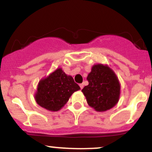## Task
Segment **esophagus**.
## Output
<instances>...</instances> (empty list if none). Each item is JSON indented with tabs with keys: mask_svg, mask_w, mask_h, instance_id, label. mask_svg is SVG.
Listing matches in <instances>:
<instances>
[{
	"mask_svg": "<svg viewBox=\"0 0 152 152\" xmlns=\"http://www.w3.org/2000/svg\"><path fill=\"white\" fill-rule=\"evenodd\" d=\"M79 86H80V88H81V89H82V88H83V83H80Z\"/></svg>",
	"mask_w": 152,
	"mask_h": 152,
	"instance_id": "34e87169",
	"label": "esophagus"
}]
</instances>
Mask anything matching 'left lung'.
I'll return each mask as SVG.
<instances>
[{"instance_id": "left-lung-1", "label": "left lung", "mask_w": 152, "mask_h": 152, "mask_svg": "<svg viewBox=\"0 0 152 152\" xmlns=\"http://www.w3.org/2000/svg\"><path fill=\"white\" fill-rule=\"evenodd\" d=\"M88 85L82 89L88 104L98 111L114 106L120 94V84L116 76L108 66L98 64L88 75Z\"/></svg>"}]
</instances>
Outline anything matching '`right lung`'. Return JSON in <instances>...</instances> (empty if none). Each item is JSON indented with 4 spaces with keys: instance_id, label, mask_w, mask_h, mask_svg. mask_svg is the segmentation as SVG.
I'll return each mask as SVG.
<instances>
[{
    "instance_id": "1",
    "label": "right lung",
    "mask_w": 152,
    "mask_h": 152,
    "mask_svg": "<svg viewBox=\"0 0 152 152\" xmlns=\"http://www.w3.org/2000/svg\"><path fill=\"white\" fill-rule=\"evenodd\" d=\"M79 89L74 78L58 69L39 82L36 101L41 107L57 111L67 103L74 92Z\"/></svg>"
}]
</instances>
